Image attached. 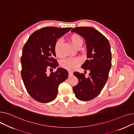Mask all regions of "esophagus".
I'll list each match as a JSON object with an SVG mask.
<instances>
[{
	"instance_id": "esophagus-1",
	"label": "esophagus",
	"mask_w": 134,
	"mask_h": 134,
	"mask_svg": "<svg viewBox=\"0 0 134 134\" xmlns=\"http://www.w3.org/2000/svg\"><path fill=\"white\" fill-rule=\"evenodd\" d=\"M68 73H69V77L73 75V73L72 72H71V71H69Z\"/></svg>"
}]
</instances>
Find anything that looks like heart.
I'll return each instance as SVG.
<instances>
[{
    "instance_id": "1",
    "label": "heart",
    "mask_w": 134,
    "mask_h": 134,
    "mask_svg": "<svg viewBox=\"0 0 134 134\" xmlns=\"http://www.w3.org/2000/svg\"><path fill=\"white\" fill-rule=\"evenodd\" d=\"M69 41L77 49H81L83 44L82 38L78 34L72 35L69 38ZM54 52L56 56L58 57H63L64 54L63 52V42L60 39H58L55 43ZM81 62V60L78 58H69L62 61L61 63V66L62 68L65 69L67 70L72 71L80 65Z\"/></svg>"
}]
</instances>
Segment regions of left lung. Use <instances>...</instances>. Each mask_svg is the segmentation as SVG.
I'll return each mask as SVG.
<instances>
[{
    "mask_svg": "<svg viewBox=\"0 0 134 134\" xmlns=\"http://www.w3.org/2000/svg\"><path fill=\"white\" fill-rule=\"evenodd\" d=\"M71 32L80 35L86 41L88 59L81 67L90 71L88 77L84 74L74 73L78 83L73 91L78 99L90 100L99 95L108 80L111 66L110 46L107 38L93 27H75Z\"/></svg>",
    "mask_w": 134,
    "mask_h": 134,
    "instance_id": "1",
    "label": "left lung"
}]
</instances>
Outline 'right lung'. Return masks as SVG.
I'll return each mask as SVG.
<instances>
[{
    "label": "right lung",
    "instance_id": "obj_1",
    "mask_svg": "<svg viewBox=\"0 0 134 134\" xmlns=\"http://www.w3.org/2000/svg\"><path fill=\"white\" fill-rule=\"evenodd\" d=\"M71 27H46L34 32L24 46L21 57V77L30 95L41 103H49L56 97L59 85L68 77L63 68L46 74L49 68L58 64L54 57V45L57 39Z\"/></svg>",
    "mask_w": 134,
    "mask_h": 134
}]
</instances>
